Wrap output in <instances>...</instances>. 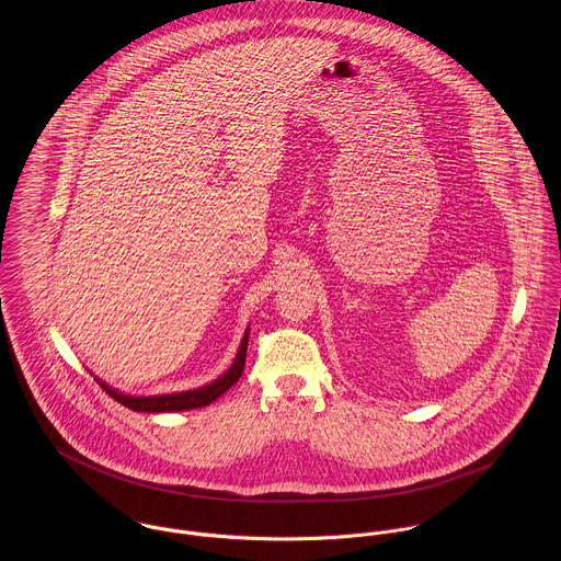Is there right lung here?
Masks as SVG:
<instances>
[{"label": "right lung", "mask_w": 561, "mask_h": 561, "mask_svg": "<svg viewBox=\"0 0 561 561\" xmlns=\"http://www.w3.org/2000/svg\"><path fill=\"white\" fill-rule=\"evenodd\" d=\"M248 332H243V339H241L240 350H238V356L233 360V365L214 382L201 387V389H192V391H181V393H168V396H125L116 389H112L110 385L101 382L99 385L103 387V391L112 398V400L118 401L121 405L129 408V410H136V412H179V410H194V408H203L211 401L218 400L222 393H227L238 380H240L241 371H243V365H245V350H248Z\"/></svg>", "instance_id": "1"}]
</instances>
